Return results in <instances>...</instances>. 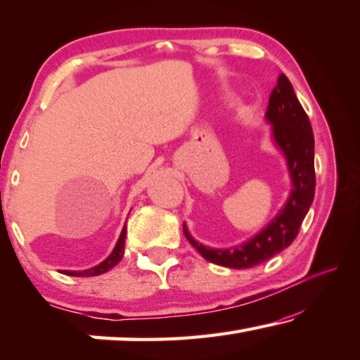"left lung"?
Instances as JSON below:
<instances>
[{"label":"left lung","mask_w":360,"mask_h":360,"mask_svg":"<svg viewBox=\"0 0 360 360\" xmlns=\"http://www.w3.org/2000/svg\"><path fill=\"white\" fill-rule=\"evenodd\" d=\"M266 122L272 124V141L287 160L288 174L292 179V192L282 210L269 224L250 240L231 248H210L191 236L186 222L184 236L205 259L231 269H248L271 259L292 245L300 232L314 192H316V171H314V134L311 122L301 107L290 79L278 77L277 86L272 89Z\"/></svg>","instance_id":"1"}]
</instances>
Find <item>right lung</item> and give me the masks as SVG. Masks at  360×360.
Returning a JSON list of instances; mask_svg holds the SVG:
<instances>
[{"label":"right lung","mask_w":360,"mask_h":360,"mask_svg":"<svg viewBox=\"0 0 360 360\" xmlns=\"http://www.w3.org/2000/svg\"><path fill=\"white\" fill-rule=\"evenodd\" d=\"M124 238H127V226H123L122 233H120L118 242L115 245V248H113V252L108 255L104 261L99 262L98 266L91 267V269H86V271H64V274H67V276H75V277H94V276H101V274L110 271L112 267H115L123 258Z\"/></svg>","instance_id":"obj_1"}]
</instances>
